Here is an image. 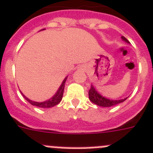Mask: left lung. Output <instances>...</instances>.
Returning a JSON list of instances; mask_svg holds the SVG:
<instances>
[{
	"label": "left lung",
	"mask_w": 153,
	"mask_h": 153,
	"mask_svg": "<svg viewBox=\"0 0 153 153\" xmlns=\"http://www.w3.org/2000/svg\"><path fill=\"white\" fill-rule=\"evenodd\" d=\"M122 38L123 39V41H126L127 43H129V41L127 40L126 38H125L124 36L122 37ZM89 99L92 102L95 103L96 105H100V106L102 107H110L113 106V105H117V104H119L121 102H124L125 100H126L127 98L122 100H109L106 99V98L103 97L102 96H101L100 94L94 89V87L91 85V89L89 90Z\"/></svg>",
	"instance_id": "left-lung-1"
}]
</instances>
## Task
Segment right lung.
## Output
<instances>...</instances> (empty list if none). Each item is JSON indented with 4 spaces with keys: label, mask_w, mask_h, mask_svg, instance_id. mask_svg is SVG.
I'll list each match as a JSON object with an SVG mask.
<instances>
[{
    "label": "right lung",
    "mask_w": 153,
    "mask_h": 153,
    "mask_svg": "<svg viewBox=\"0 0 153 153\" xmlns=\"http://www.w3.org/2000/svg\"><path fill=\"white\" fill-rule=\"evenodd\" d=\"M67 79V77L63 80L62 81V85H60L59 88L58 89L57 91L56 94L51 99H50L49 100H47L45 102H34V101H31V100L28 99L26 97H25L22 94V96L24 97L25 100L28 101L29 103H31V105H35V106H38L40 107V108H51V107L54 106V105H57V104L59 103L61 100H62V95H63V91H64V88H65V81Z\"/></svg>",
    "instance_id": "1"
}]
</instances>
